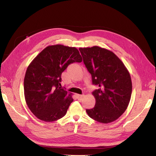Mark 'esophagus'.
Segmentation results:
<instances>
[{"label": "esophagus", "instance_id": "esophagus-1", "mask_svg": "<svg viewBox=\"0 0 156 156\" xmlns=\"http://www.w3.org/2000/svg\"><path fill=\"white\" fill-rule=\"evenodd\" d=\"M76 97H77L79 101H81L84 97V94H82V95L81 94H76Z\"/></svg>", "mask_w": 156, "mask_h": 156}]
</instances>
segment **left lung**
Instances as JSON below:
<instances>
[{
	"label": "left lung",
	"instance_id": "left-lung-1",
	"mask_svg": "<svg viewBox=\"0 0 156 156\" xmlns=\"http://www.w3.org/2000/svg\"><path fill=\"white\" fill-rule=\"evenodd\" d=\"M79 50L91 74L92 84L99 87L92 92L96 104L92 109H87V114L101 123L113 122L124 113L130 102V74L123 62L108 49L93 46Z\"/></svg>",
	"mask_w": 156,
	"mask_h": 156
}]
</instances>
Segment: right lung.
Masks as SVG:
<instances>
[{
	"label": "right lung",
	"instance_id": "1",
	"mask_svg": "<svg viewBox=\"0 0 156 156\" xmlns=\"http://www.w3.org/2000/svg\"><path fill=\"white\" fill-rule=\"evenodd\" d=\"M75 47L49 45L29 65L24 78L25 99L36 117L45 122L64 117L74 99L61 87L62 73L69 64L81 62Z\"/></svg>",
	"mask_w": 156,
	"mask_h": 156
}]
</instances>
